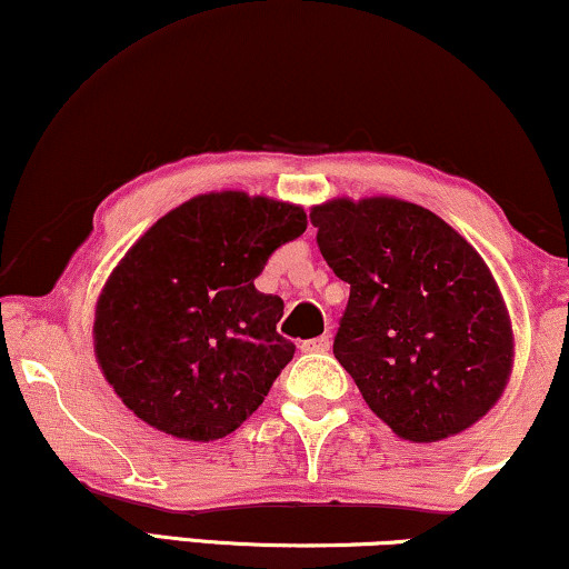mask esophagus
Returning <instances> with one entry per match:
<instances>
[{"label": "esophagus", "instance_id": "esophagus-1", "mask_svg": "<svg viewBox=\"0 0 569 569\" xmlns=\"http://www.w3.org/2000/svg\"><path fill=\"white\" fill-rule=\"evenodd\" d=\"M329 347H331V339L326 337V333H323V337L308 339V341H302V345H300L302 352H326Z\"/></svg>", "mask_w": 569, "mask_h": 569}]
</instances>
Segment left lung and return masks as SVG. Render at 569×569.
<instances>
[{
	"label": "left lung",
	"mask_w": 569,
	"mask_h": 569,
	"mask_svg": "<svg viewBox=\"0 0 569 569\" xmlns=\"http://www.w3.org/2000/svg\"><path fill=\"white\" fill-rule=\"evenodd\" d=\"M318 248L349 302L333 355L403 440L466 430L512 365L508 308L481 256L430 209L401 199L313 207Z\"/></svg>",
	"instance_id": "left-lung-1"
}]
</instances>
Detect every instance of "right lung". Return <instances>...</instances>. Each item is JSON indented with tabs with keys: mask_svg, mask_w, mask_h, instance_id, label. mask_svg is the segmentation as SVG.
Returning a JSON list of instances; mask_svg holds the SVG:
<instances>
[{
	"mask_svg": "<svg viewBox=\"0 0 569 569\" xmlns=\"http://www.w3.org/2000/svg\"><path fill=\"white\" fill-rule=\"evenodd\" d=\"M308 228L302 207L201 193L160 217L108 277L96 355L119 399L183 440L236 432L292 360L284 302L253 279Z\"/></svg>",
	"mask_w": 569,
	"mask_h": 569,
	"instance_id": "obj_1",
	"label": "right lung"
}]
</instances>
